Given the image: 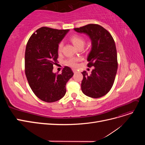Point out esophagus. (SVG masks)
<instances>
[{"instance_id": "esophagus-1", "label": "esophagus", "mask_w": 145, "mask_h": 145, "mask_svg": "<svg viewBox=\"0 0 145 145\" xmlns=\"http://www.w3.org/2000/svg\"><path fill=\"white\" fill-rule=\"evenodd\" d=\"M72 71H73L74 73H76V72H77V69H76L72 68Z\"/></svg>"}]
</instances>
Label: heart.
Wrapping results in <instances>:
<instances>
[{
  "mask_svg": "<svg viewBox=\"0 0 145 145\" xmlns=\"http://www.w3.org/2000/svg\"><path fill=\"white\" fill-rule=\"evenodd\" d=\"M70 41L72 43L73 45L77 48H83L85 43V40L83 37L79 36V35H74L71 36L69 39ZM63 48V43H60L58 45V52H62ZM79 60V59L75 57H71L69 58L67 60H65V64L67 65L70 66L72 67H76L77 65V62Z\"/></svg>",
  "mask_w": 145,
  "mask_h": 145,
  "instance_id": "1",
  "label": "heart"
}]
</instances>
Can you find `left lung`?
<instances>
[{
    "mask_svg": "<svg viewBox=\"0 0 145 145\" xmlns=\"http://www.w3.org/2000/svg\"><path fill=\"white\" fill-rule=\"evenodd\" d=\"M85 33L91 40V50L88 56V67H94L90 75L82 72L83 93L92 98H99L110 91L114 82L118 63L116 46L113 37L106 29L97 24H88L74 28Z\"/></svg>",
    "mask_w": 145,
    "mask_h": 145,
    "instance_id": "1",
    "label": "left lung"
}]
</instances>
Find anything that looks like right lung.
I'll list each match as a JSON object with an SVG mask.
<instances>
[{"label": "right lung", "instance_id": "add662e5", "mask_svg": "<svg viewBox=\"0 0 145 145\" xmlns=\"http://www.w3.org/2000/svg\"><path fill=\"white\" fill-rule=\"evenodd\" d=\"M68 31L42 27L31 35L26 46V77L34 94L45 102L63 97L66 84L73 76L68 67H65L60 74L52 72L53 65L57 62L58 45Z\"/></svg>", "mask_w": 145, "mask_h": 145}]
</instances>
